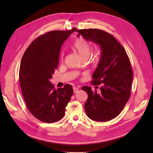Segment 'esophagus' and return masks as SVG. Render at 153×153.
I'll use <instances>...</instances> for the list:
<instances>
[{"mask_svg":"<svg viewBox=\"0 0 153 153\" xmlns=\"http://www.w3.org/2000/svg\"><path fill=\"white\" fill-rule=\"evenodd\" d=\"M73 89H74V93H76L79 91V88H78V87H74Z\"/></svg>","mask_w":153,"mask_h":153,"instance_id":"esophagus-1","label":"esophagus"}]
</instances>
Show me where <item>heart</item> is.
Listing matches in <instances>:
<instances>
[{
    "label": "heart",
    "instance_id": "1",
    "mask_svg": "<svg viewBox=\"0 0 153 153\" xmlns=\"http://www.w3.org/2000/svg\"><path fill=\"white\" fill-rule=\"evenodd\" d=\"M74 48L83 59H87L90 56L91 46L89 42L83 37L76 39L73 43Z\"/></svg>",
    "mask_w": 153,
    "mask_h": 153
}]
</instances>
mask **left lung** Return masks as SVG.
Returning <instances> with one entry per match:
<instances>
[{
	"mask_svg": "<svg viewBox=\"0 0 153 153\" xmlns=\"http://www.w3.org/2000/svg\"><path fill=\"white\" fill-rule=\"evenodd\" d=\"M77 32V36L100 45L101 49V58L91 82L93 85H101L99 93L91 87H82L88 95L85 112L94 121H109L119 115L130 97L134 76L130 60L122 45L109 33L98 29Z\"/></svg>",
	"mask_w": 153,
	"mask_h": 153,
	"instance_id": "obj_1",
	"label": "left lung"
}]
</instances>
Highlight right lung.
Masks as SVG:
<instances>
[{
    "label": "right lung",
    "instance_id": "obj_1",
    "mask_svg": "<svg viewBox=\"0 0 153 153\" xmlns=\"http://www.w3.org/2000/svg\"><path fill=\"white\" fill-rule=\"evenodd\" d=\"M76 31L73 28L41 35L22 56L19 71L22 95L29 111L41 122L53 123L62 118L74 93L70 84L55 89L50 79L58 67L62 45Z\"/></svg>",
    "mask_w": 153,
    "mask_h": 153
}]
</instances>
